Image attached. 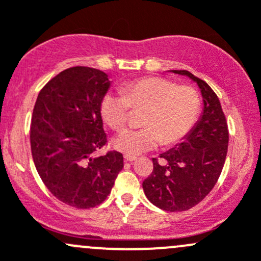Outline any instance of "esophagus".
<instances>
[{
    "instance_id": "34e87169",
    "label": "esophagus",
    "mask_w": 261,
    "mask_h": 261,
    "mask_svg": "<svg viewBox=\"0 0 261 261\" xmlns=\"http://www.w3.org/2000/svg\"><path fill=\"white\" fill-rule=\"evenodd\" d=\"M125 162H135L136 156H133V155H125Z\"/></svg>"
}]
</instances>
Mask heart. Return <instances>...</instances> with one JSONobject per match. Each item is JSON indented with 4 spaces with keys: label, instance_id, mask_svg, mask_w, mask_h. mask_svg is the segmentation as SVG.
I'll return each instance as SVG.
<instances>
[{
    "label": "heart",
    "instance_id": "1",
    "mask_svg": "<svg viewBox=\"0 0 261 261\" xmlns=\"http://www.w3.org/2000/svg\"><path fill=\"white\" fill-rule=\"evenodd\" d=\"M121 93H107L101 102V114L114 130L127 123L130 107L145 109L139 130H125L115 139V147L127 155H139L155 149L164 141L181 140L196 123L201 99L188 84L177 86L173 81L146 77L130 82L120 88Z\"/></svg>",
    "mask_w": 261,
    "mask_h": 261
}]
</instances>
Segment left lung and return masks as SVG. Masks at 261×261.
Here are the masks:
<instances>
[{
    "label": "left lung",
    "instance_id": "left-lung-1",
    "mask_svg": "<svg viewBox=\"0 0 261 261\" xmlns=\"http://www.w3.org/2000/svg\"><path fill=\"white\" fill-rule=\"evenodd\" d=\"M196 82L203 111L183 141L152 159L151 174L143 181L146 198L169 212L187 211L198 204L217 183L225 164L228 128L220 99L204 81L188 70H170Z\"/></svg>",
    "mask_w": 261,
    "mask_h": 261
}]
</instances>
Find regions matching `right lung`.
I'll use <instances>...</instances> for the list:
<instances>
[{
  "mask_svg": "<svg viewBox=\"0 0 261 261\" xmlns=\"http://www.w3.org/2000/svg\"><path fill=\"white\" fill-rule=\"evenodd\" d=\"M111 82L89 67L63 70L44 86L34 106L31 154L46 188L75 208L101 204L123 168V156L109 151L96 156L107 136L101 102Z\"/></svg>",
  "mask_w": 261,
  "mask_h": 261,
  "instance_id": "1",
  "label": "right lung"
}]
</instances>
